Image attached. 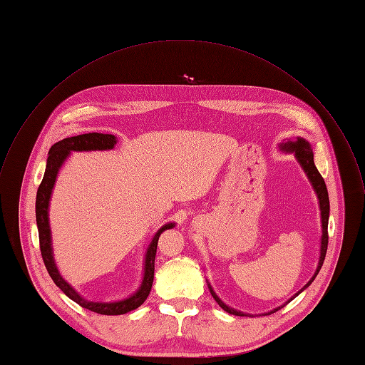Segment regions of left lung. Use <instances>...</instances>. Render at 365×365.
<instances>
[{
	"instance_id": "left-lung-1",
	"label": "left lung",
	"mask_w": 365,
	"mask_h": 365,
	"mask_svg": "<svg viewBox=\"0 0 365 365\" xmlns=\"http://www.w3.org/2000/svg\"><path fill=\"white\" fill-rule=\"evenodd\" d=\"M279 148L284 153H290L296 157L297 163L300 164V167L303 168V171L306 173L316 195H317V200H319V208H320V215H322V240H320V256H319V264L316 267V272L312 276V279L297 292L294 293L287 302H284L282 306L279 307H274L273 310L267 312V313H262V316H267V314H272V313H276L277 310H280L282 307H284L287 303H290L294 297H297L304 289H307L312 282L316 279V276L319 274L322 266H323V262H324V257H326V252H327V243H329V234H327V227H329V217H330V201H329V192H327V187H326V182L323 180V177L320 175L317 167L314 165V154H313V148H312V144L303 138V137H296L294 140L293 138H287V140H283L280 144H279ZM208 287H210V292L212 294V297L215 299V302L221 306V309H224L227 313L230 314H235V316H253V314H247V313H243L240 312L237 309H232L230 307L228 304H225L218 296L217 293L214 292L211 283L208 282ZM260 316V314H259Z\"/></svg>"
}]
</instances>
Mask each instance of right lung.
<instances>
[{"instance_id":"1","label":"right lung","mask_w":365,"mask_h":365,"mask_svg":"<svg viewBox=\"0 0 365 365\" xmlns=\"http://www.w3.org/2000/svg\"><path fill=\"white\" fill-rule=\"evenodd\" d=\"M118 144V137L113 134H103V133H86L79 134L73 137L63 138L58 143H55L49 153L46 160V168L42 178V182L36 192V202H35V215H36V225H38V234H39V246L42 259L45 263V267L55 282V284L75 303L82 306L83 309H88L91 312L106 314V316H118L128 313L137 307H140L147 296L150 294L153 279H154V260L157 253V245L158 238L165 230H171L175 227L174 222H168L163 225L150 240V243L145 249L144 255V267H143V279L138 286V289L130 294L128 297L116 300V302H92L82 297L61 274L55 257H53V247H52V234H51V225H49V202L52 197V191L58 178V174L65 164V161L69 158L71 153L73 151H103V150H113Z\"/></svg>"}]
</instances>
